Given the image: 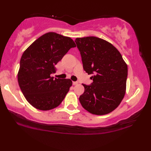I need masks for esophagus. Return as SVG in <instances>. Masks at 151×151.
I'll return each mask as SVG.
<instances>
[{
	"mask_svg": "<svg viewBox=\"0 0 151 151\" xmlns=\"http://www.w3.org/2000/svg\"><path fill=\"white\" fill-rule=\"evenodd\" d=\"M73 85H78V82L74 81V82H73Z\"/></svg>",
	"mask_w": 151,
	"mask_h": 151,
	"instance_id": "obj_1",
	"label": "esophagus"
}]
</instances>
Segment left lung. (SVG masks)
I'll return each instance as SVG.
<instances>
[{"instance_id": "left-lung-1", "label": "left lung", "mask_w": 151, "mask_h": 151, "mask_svg": "<svg viewBox=\"0 0 151 151\" xmlns=\"http://www.w3.org/2000/svg\"><path fill=\"white\" fill-rule=\"evenodd\" d=\"M84 70L92 76L93 83L84 85L79 101L91 114L104 115L119 106L127 87L128 67L119 51L100 38H76Z\"/></svg>"}]
</instances>
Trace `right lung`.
Segmentation results:
<instances>
[{
    "mask_svg": "<svg viewBox=\"0 0 151 151\" xmlns=\"http://www.w3.org/2000/svg\"><path fill=\"white\" fill-rule=\"evenodd\" d=\"M76 45L70 37L47 32L33 42L22 55L18 82L27 101L37 109L59 106L69 91L70 79L54 78L55 65Z\"/></svg>",
    "mask_w": 151,
    "mask_h": 151,
    "instance_id": "obj_1",
    "label": "right lung"
}]
</instances>
